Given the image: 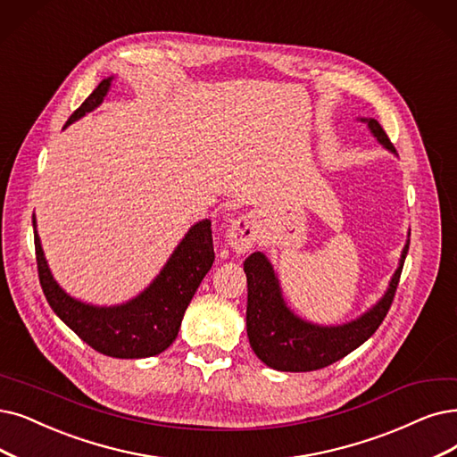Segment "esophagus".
Wrapping results in <instances>:
<instances>
[{"label":"esophagus","instance_id":"1","mask_svg":"<svg viewBox=\"0 0 457 457\" xmlns=\"http://www.w3.org/2000/svg\"><path fill=\"white\" fill-rule=\"evenodd\" d=\"M259 240V228L251 215L234 217L227 230V244L238 253L249 251Z\"/></svg>","mask_w":457,"mask_h":457}]
</instances>
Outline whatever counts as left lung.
Instances as JSON below:
<instances>
[{"label": "left lung", "instance_id": "left-lung-1", "mask_svg": "<svg viewBox=\"0 0 457 457\" xmlns=\"http://www.w3.org/2000/svg\"><path fill=\"white\" fill-rule=\"evenodd\" d=\"M371 133L388 150L395 152L386 131L377 120H366ZM409 251V242L392 278L390 288L370 313L354 322L322 328L300 320L283 303L279 285L262 253H253L244 262L247 276V337L251 349L266 366L278 371H315L345 358L368 341L390 312L401 271Z\"/></svg>", "mask_w": 457, "mask_h": 457}]
</instances>
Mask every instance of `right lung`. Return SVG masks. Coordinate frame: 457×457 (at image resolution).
I'll return each instance as SVG.
<instances>
[{"mask_svg": "<svg viewBox=\"0 0 457 457\" xmlns=\"http://www.w3.org/2000/svg\"><path fill=\"white\" fill-rule=\"evenodd\" d=\"M108 86L111 79H104L65 125L94 111L106 96ZM210 225L208 219L196 223L159 278L138 298L118 307H94L67 296L52 279L39 236L35 232V259L41 288L54 313L91 349L112 358L155 356L169 349L176 339L186 309L215 261Z\"/></svg>", "mask_w": 457, "mask_h": 457, "instance_id": "add662e5", "label": "right lung"}]
</instances>
